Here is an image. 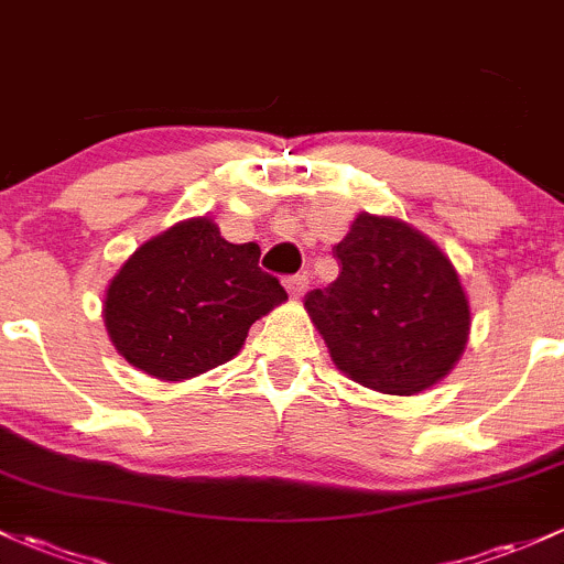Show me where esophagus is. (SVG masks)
Instances as JSON below:
<instances>
[{"label":"esophagus","instance_id":"esophagus-1","mask_svg":"<svg viewBox=\"0 0 564 564\" xmlns=\"http://www.w3.org/2000/svg\"><path fill=\"white\" fill-rule=\"evenodd\" d=\"M284 288H288V293L293 295V299H301V295L306 293L308 288V276L306 274H293L284 280Z\"/></svg>","mask_w":564,"mask_h":564}]
</instances>
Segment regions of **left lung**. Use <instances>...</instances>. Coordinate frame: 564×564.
<instances>
[{
    "label": "left lung",
    "instance_id": "left-lung-1",
    "mask_svg": "<svg viewBox=\"0 0 564 564\" xmlns=\"http://www.w3.org/2000/svg\"><path fill=\"white\" fill-rule=\"evenodd\" d=\"M338 280L306 293L333 362L387 395H414L449 373L470 308L449 258L392 217L360 215L333 247Z\"/></svg>",
    "mask_w": 564,
    "mask_h": 564
}]
</instances>
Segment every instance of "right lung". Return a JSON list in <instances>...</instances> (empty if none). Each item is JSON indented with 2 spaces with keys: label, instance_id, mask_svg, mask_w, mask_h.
I'll use <instances>...</instances> for the list:
<instances>
[{
  "label": "right lung",
  "instance_id": "1",
  "mask_svg": "<svg viewBox=\"0 0 564 564\" xmlns=\"http://www.w3.org/2000/svg\"><path fill=\"white\" fill-rule=\"evenodd\" d=\"M258 258V245H231L207 217L180 223L139 247L105 299L118 352L166 381L231 360L260 314L288 299Z\"/></svg>",
  "mask_w": 564,
  "mask_h": 564
}]
</instances>
